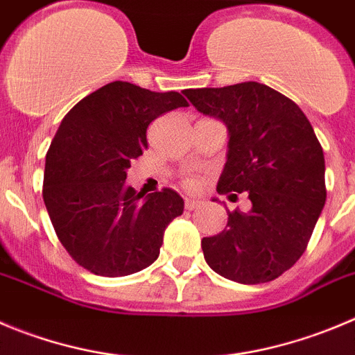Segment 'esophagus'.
<instances>
[{"instance_id":"esophagus-1","label":"esophagus","mask_w":355,"mask_h":355,"mask_svg":"<svg viewBox=\"0 0 355 355\" xmlns=\"http://www.w3.org/2000/svg\"><path fill=\"white\" fill-rule=\"evenodd\" d=\"M201 205H203V201L185 198V210H196V208H200Z\"/></svg>"}]
</instances>
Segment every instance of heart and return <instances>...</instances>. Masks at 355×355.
Masks as SVG:
<instances>
[{
  "mask_svg": "<svg viewBox=\"0 0 355 355\" xmlns=\"http://www.w3.org/2000/svg\"><path fill=\"white\" fill-rule=\"evenodd\" d=\"M194 184V182L193 180H191V182H189V185H193Z\"/></svg>",
  "mask_w": 355,
  "mask_h": 355,
  "instance_id": "1",
  "label": "heart"
}]
</instances>
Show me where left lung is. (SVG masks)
I'll return each instance as SVG.
<instances>
[{"instance_id": "left-lung-1", "label": "left lung", "mask_w": 355, "mask_h": 355, "mask_svg": "<svg viewBox=\"0 0 355 355\" xmlns=\"http://www.w3.org/2000/svg\"><path fill=\"white\" fill-rule=\"evenodd\" d=\"M184 94L230 131L218 194L248 193L252 201L247 214L230 211L223 233L201 240L205 261L233 282H271L303 256L326 203L324 152L312 124L293 99L259 82Z\"/></svg>"}]
</instances>
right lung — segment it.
Masks as SVG:
<instances>
[{
  "label": "right lung",
  "instance_id": "right-lung-1",
  "mask_svg": "<svg viewBox=\"0 0 355 355\" xmlns=\"http://www.w3.org/2000/svg\"><path fill=\"white\" fill-rule=\"evenodd\" d=\"M180 107L189 103L178 92L117 80L62 119L45 159L43 201L66 252L91 273L125 277L150 266L184 211L171 189L145 196L125 185V170L148 147V124Z\"/></svg>",
  "mask_w": 355,
  "mask_h": 355
}]
</instances>
